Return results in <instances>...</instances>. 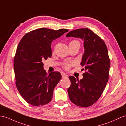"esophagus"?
Here are the masks:
<instances>
[{
  "mask_svg": "<svg viewBox=\"0 0 126 126\" xmlns=\"http://www.w3.org/2000/svg\"><path fill=\"white\" fill-rule=\"evenodd\" d=\"M61 75H62V76L63 78H68V75L65 74L64 72H61Z\"/></svg>",
  "mask_w": 126,
  "mask_h": 126,
  "instance_id": "esophagus-1",
  "label": "esophagus"
}]
</instances>
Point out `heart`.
Returning <instances> with one entry per match:
<instances>
[{
  "instance_id": "b5f03b06",
  "label": "heart",
  "mask_w": 126,
  "mask_h": 126,
  "mask_svg": "<svg viewBox=\"0 0 126 126\" xmlns=\"http://www.w3.org/2000/svg\"><path fill=\"white\" fill-rule=\"evenodd\" d=\"M77 44H79V42L77 40H73L70 43V45H77ZM69 67V65H66V68H68Z\"/></svg>"
}]
</instances>
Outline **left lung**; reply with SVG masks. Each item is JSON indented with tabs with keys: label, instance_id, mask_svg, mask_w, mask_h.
I'll use <instances>...</instances> for the list:
<instances>
[{
	"label": "left lung",
	"instance_id": "8db88e82",
	"mask_svg": "<svg viewBox=\"0 0 126 126\" xmlns=\"http://www.w3.org/2000/svg\"><path fill=\"white\" fill-rule=\"evenodd\" d=\"M66 36L83 40L84 54L80 64L85 71L79 80L69 77L71 81L68 89L69 98L78 106L89 107L100 98L109 80L110 60L107 47L100 37L88 28L70 31Z\"/></svg>",
	"mask_w": 126,
	"mask_h": 126
}]
</instances>
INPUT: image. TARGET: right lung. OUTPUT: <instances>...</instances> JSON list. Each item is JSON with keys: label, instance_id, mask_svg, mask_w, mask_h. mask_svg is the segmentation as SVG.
<instances>
[{"label": "right lung", "instance_id": "add662e5", "mask_svg": "<svg viewBox=\"0 0 126 126\" xmlns=\"http://www.w3.org/2000/svg\"><path fill=\"white\" fill-rule=\"evenodd\" d=\"M69 31L42 28L26 34L20 40L14 58L16 86L28 104L42 106L52 100L55 86L62 76L59 72L47 74L42 61L51 56L52 41Z\"/></svg>", "mask_w": 126, "mask_h": 126}]
</instances>
